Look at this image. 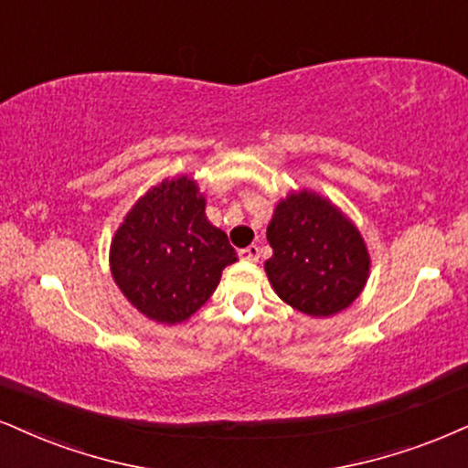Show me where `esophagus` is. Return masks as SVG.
<instances>
[{
  "mask_svg": "<svg viewBox=\"0 0 468 468\" xmlns=\"http://www.w3.org/2000/svg\"><path fill=\"white\" fill-rule=\"evenodd\" d=\"M239 258H240V261H247V262H256L258 258H261V247H258V245L245 247V250L239 251Z\"/></svg>",
  "mask_w": 468,
  "mask_h": 468,
  "instance_id": "esophagus-1",
  "label": "esophagus"
}]
</instances>
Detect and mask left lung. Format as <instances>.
Here are the masks:
<instances>
[{
	"label": "left lung",
	"mask_w": 468,
	"mask_h": 468,
	"mask_svg": "<svg viewBox=\"0 0 468 468\" xmlns=\"http://www.w3.org/2000/svg\"><path fill=\"white\" fill-rule=\"evenodd\" d=\"M273 256L264 262L271 284L288 305L330 316L360 295L368 253L357 229L319 195L303 190L275 207L267 229Z\"/></svg>",
	"instance_id": "left-lung-1"
}]
</instances>
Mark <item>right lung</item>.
<instances>
[{
	"instance_id": "obj_1",
	"label": "right lung",
	"mask_w": 468,
	"mask_h": 468,
	"mask_svg": "<svg viewBox=\"0 0 468 468\" xmlns=\"http://www.w3.org/2000/svg\"><path fill=\"white\" fill-rule=\"evenodd\" d=\"M204 210L193 180H166L136 201L114 234L112 278L149 319L186 321L215 292L221 271L239 261Z\"/></svg>"
}]
</instances>
